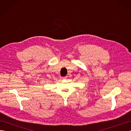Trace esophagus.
<instances>
[{
    "mask_svg": "<svg viewBox=\"0 0 131 131\" xmlns=\"http://www.w3.org/2000/svg\"><path fill=\"white\" fill-rule=\"evenodd\" d=\"M67 77H63L62 78V79H63V80H64V79H67Z\"/></svg>",
    "mask_w": 131,
    "mask_h": 131,
    "instance_id": "1",
    "label": "esophagus"
}]
</instances>
